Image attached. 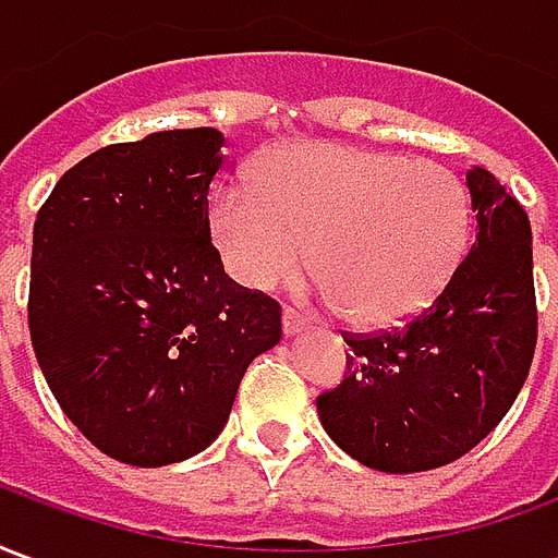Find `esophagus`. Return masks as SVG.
<instances>
[{"mask_svg":"<svg viewBox=\"0 0 558 558\" xmlns=\"http://www.w3.org/2000/svg\"><path fill=\"white\" fill-rule=\"evenodd\" d=\"M307 323H304L302 316L295 314V311H283V335L287 338H295V335H302Z\"/></svg>","mask_w":558,"mask_h":558,"instance_id":"esophagus-1","label":"esophagus"}]
</instances>
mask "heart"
<instances>
[{
	"label": "heart",
	"mask_w": 558,
	"mask_h": 558,
	"mask_svg": "<svg viewBox=\"0 0 558 558\" xmlns=\"http://www.w3.org/2000/svg\"><path fill=\"white\" fill-rule=\"evenodd\" d=\"M223 263L275 290L304 263L347 323L383 328L427 307L454 275L469 235L454 172L398 151L304 143L280 148L254 187L223 191L211 211Z\"/></svg>",
	"instance_id": "b5f03b06"
}]
</instances>
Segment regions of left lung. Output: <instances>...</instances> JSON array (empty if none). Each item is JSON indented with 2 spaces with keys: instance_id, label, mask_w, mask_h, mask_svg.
<instances>
[{
  "instance_id": "obj_1",
  "label": "left lung",
  "mask_w": 558,
  "mask_h": 558,
  "mask_svg": "<svg viewBox=\"0 0 558 558\" xmlns=\"http://www.w3.org/2000/svg\"><path fill=\"white\" fill-rule=\"evenodd\" d=\"M475 239L403 328L350 338L347 379L316 398L326 433L376 472H427L472 451L526 383L538 340L532 227L484 167L466 172Z\"/></svg>"
}]
</instances>
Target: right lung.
Listing matches in <instances>:
<instances>
[{
  "label": "right lung",
  "instance_id": "obj_1",
  "mask_svg": "<svg viewBox=\"0 0 558 558\" xmlns=\"http://www.w3.org/2000/svg\"><path fill=\"white\" fill-rule=\"evenodd\" d=\"M223 167L215 128L92 151L32 232L29 331L44 379L104 454L155 469L199 454L247 364L280 340V307L227 278L208 232Z\"/></svg>",
  "mask_w": 558,
  "mask_h": 558
}]
</instances>
